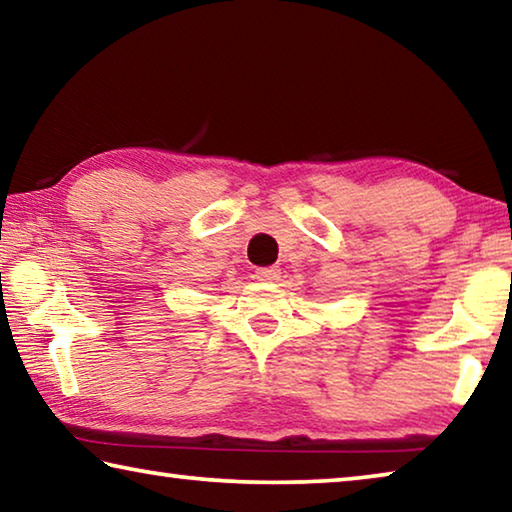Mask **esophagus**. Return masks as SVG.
Masks as SVG:
<instances>
[{"label": "esophagus", "instance_id": "esophagus-1", "mask_svg": "<svg viewBox=\"0 0 512 512\" xmlns=\"http://www.w3.org/2000/svg\"><path fill=\"white\" fill-rule=\"evenodd\" d=\"M255 277L259 282H273L280 277V268L277 266H266V268H257L255 271Z\"/></svg>", "mask_w": 512, "mask_h": 512}]
</instances>
